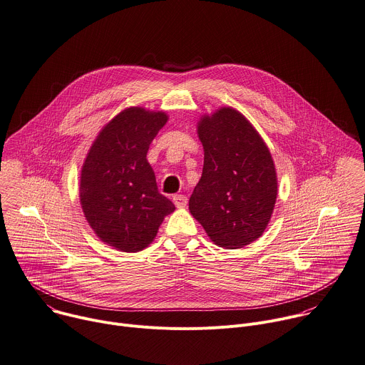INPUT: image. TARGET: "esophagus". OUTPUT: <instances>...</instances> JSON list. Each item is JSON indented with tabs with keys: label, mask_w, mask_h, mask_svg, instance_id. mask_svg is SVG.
<instances>
[{
	"label": "esophagus",
	"mask_w": 365,
	"mask_h": 365,
	"mask_svg": "<svg viewBox=\"0 0 365 365\" xmlns=\"http://www.w3.org/2000/svg\"><path fill=\"white\" fill-rule=\"evenodd\" d=\"M173 203L176 207L183 209L187 205V197L185 195H176V196H173Z\"/></svg>",
	"instance_id": "34e87169"
}]
</instances>
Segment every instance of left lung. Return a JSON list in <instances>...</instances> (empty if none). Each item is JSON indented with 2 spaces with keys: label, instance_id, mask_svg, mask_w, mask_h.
<instances>
[{
  "label": "left lung",
  "instance_id": "obj_1",
  "mask_svg": "<svg viewBox=\"0 0 365 365\" xmlns=\"http://www.w3.org/2000/svg\"><path fill=\"white\" fill-rule=\"evenodd\" d=\"M205 158L189 210L215 245L237 250L265 232L278 195L272 155L233 107H220L197 121Z\"/></svg>",
  "mask_w": 365,
  "mask_h": 365
}]
</instances>
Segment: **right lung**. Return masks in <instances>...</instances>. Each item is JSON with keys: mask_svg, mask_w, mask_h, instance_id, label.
Returning a JSON list of instances; mask_svg holds the SVG:
<instances>
[{"mask_svg": "<svg viewBox=\"0 0 365 365\" xmlns=\"http://www.w3.org/2000/svg\"><path fill=\"white\" fill-rule=\"evenodd\" d=\"M165 111L128 107L114 115L93 142L80 176V203L86 220L108 247L139 252L158 235L175 205L160 195L146 159Z\"/></svg>", "mask_w": 365, "mask_h": 365, "instance_id": "obj_1", "label": "right lung"}]
</instances>
